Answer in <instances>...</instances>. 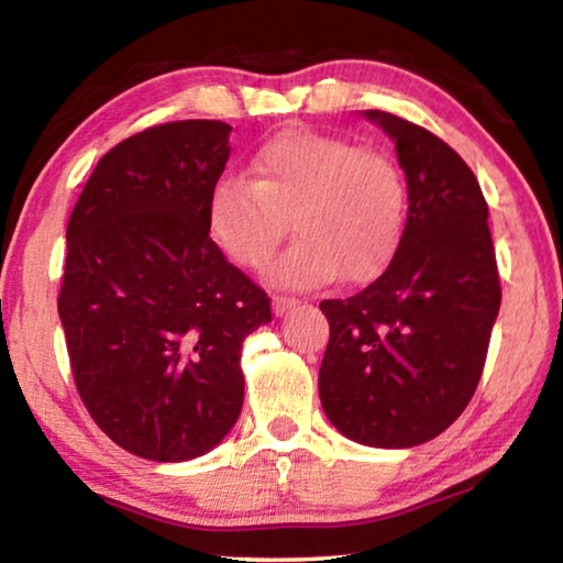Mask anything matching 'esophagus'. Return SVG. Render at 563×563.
Wrapping results in <instances>:
<instances>
[{
	"label": "esophagus",
	"mask_w": 563,
	"mask_h": 563,
	"mask_svg": "<svg viewBox=\"0 0 563 563\" xmlns=\"http://www.w3.org/2000/svg\"><path fill=\"white\" fill-rule=\"evenodd\" d=\"M298 305V298H290V295H273V312L275 316H285L290 308Z\"/></svg>",
	"instance_id": "1"
}]
</instances>
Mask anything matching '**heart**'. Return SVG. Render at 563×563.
Wrapping results in <instances>:
<instances>
[{"label":"heart","mask_w":563,"mask_h":563,"mask_svg":"<svg viewBox=\"0 0 563 563\" xmlns=\"http://www.w3.org/2000/svg\"><path fill=\"white\" fill-rule=\"evenodd\" d=\"M402 170L377 148L312 129L273 136L251 178L225 176L208 201L216 243L243 268H263L290 228L298 238L271 268L283 288H312L340 273L365 280L387 263L405 228Z\"/></svg>","instance_id":"heart-1"}]
</instances>
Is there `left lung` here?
I'll use <instances>...</instances> for the list:
<instances>
[{"label":"left lung","mask_w":563,"mask_h":563,"mask_svg":"<svg viewBox=\"0 0 563 563\" xmlns=\"http://www.w3.org/2000/svg\"><path fill=\"white\" fill-rule=\"evenodd\" d=\"M395 139L407 223L387 268L360 292L322 300L330 340L320 402L367 446L434 440L470 405L501 302L489 206L464 158L432 131L367 111Z\"/></svg>","instance_id":"obj_1"}]
</instances>
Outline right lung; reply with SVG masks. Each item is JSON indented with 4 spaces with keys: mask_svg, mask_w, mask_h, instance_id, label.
Instances as JSON below:
<instances>
[{
    "mask_svg": "<svg viewBox=\"0 0 563 563\" xmlns=\"http://www.w3.org/2000/svg\"><path fill=\"white\" fill-rule=\"evenodd\" d=\"M228 136L206 119L133 133L101 156L66 225L56 305L76 393L144 460H194L231 432L243 340L273 318L208 233Z\"/></svg>",
    "mask_w": 563,
    "mask_h": 563,
    "instance_id": "obj_1",
    "label": "right lung"
}]
</instances>
